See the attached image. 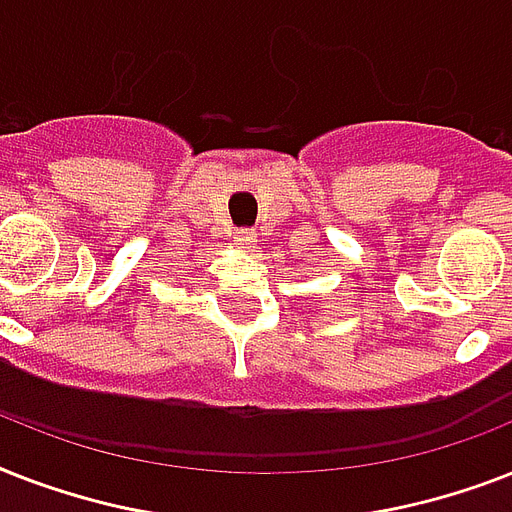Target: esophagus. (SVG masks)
Instances as JSON below:
<instances>
[{"label": "esophagus", "mask_w": 512, "mask_h": 512, "mask_svg": "<svg viewBox=\"0 0 512 512\" xmlns=\"http://www.w3.org/2000/svg\"><path fill=\"white\" fill-rule=\"evenodd\" d=\"M252 239H255V233L252 231H236V244H239V247H249V244H252Z\"/></svg>", "instance_id": "esophagus-1"}]
</instances>
